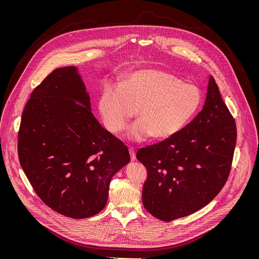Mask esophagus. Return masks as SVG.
<instances>
[{"instance_id": "34e87169", "label": "esophagus", "mask_w": 259, "mask_h": 259, "mask_svg": "<svg viewBox=\"0 0 259 259\" xmlns=\"http://www.w3.org/2000/svg\"><path fill=\"white\" fill-rule=\"evenodd\" d=\"M129 153H130V157H131V160H136V152L135 149L133 148H129Z\"/></svg>"}]
</instances>
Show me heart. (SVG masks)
<instances>
[{"label":"heart","instance_id":"heart-1","mask_svg":"<svg viewBox=\"0 0 259 259\" xmlns=\"http://www.w3.org/2000/svg\"><path fill=\"white\" fill-rule=\"evenodd\" d=\"M201 102L197 85L158 69H143L126 74L119 87H106L99 99V111L106 128L118 133L137 110L140 120L128 129V138L144 142L152 135L166 140L192 119Z\"/></svg>","mask_w":259,"mask_h":259}]
</instances>
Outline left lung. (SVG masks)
I'll use <instances>...</instances> for the list:
<instances>
[{
  "label": "left lung",
  "instance_id": "obj_1",
  "mask_svg": "<svg viewBox=\"0 0 259 259\" xmlns=\"http://www.w3.org/2000/svg\"><path fill=\"white\" fill-rule=\"evenodd\" d=\"M236 123L209 76L205 105L178 134L141 148L137 159L148 170L143 204L162 222L189 215L215 197L233 160Z\"/></svg>",
  "mask_w": 259,
  "mask_h": 259
}]
</instances>
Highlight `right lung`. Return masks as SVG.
Instances as JSON below:
<instances>
[{"instance_id": "obj_1", "label": "right lung", "mask_w": 259, "mask_h": 259, "mask_svg": "<svg viewBox=\"0 0 259 259\" xmlns=\"http://www.w3.org/2000/svg\"><path fill=\"white\" fill-rule=\"evenodd\" d=\"M18 157L50 209L87 219L105 208L112 176L128 148L94 117L76 67L54 70L32 92L18 131Z\"/></svg>"}]
</instances>
